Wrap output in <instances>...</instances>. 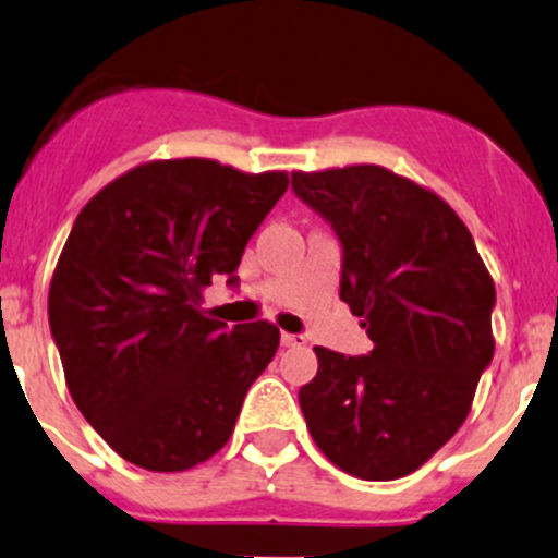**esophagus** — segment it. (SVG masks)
Here are the masks:
<instances>
[{"mask_svg":"<svg viewBox=\"0 0 558 558\" xmlns=\"http://www.w3.org/2000/svg\"><path fill=\"white\" fill-rule=\"evenodd\" d=\"M280 342H283V348H304V344H307V337H304V333H286L283 331Z\"/></svg>","mask_w":558,"mask_h":558,"instance_id":"esophagus-1","label":"esophagus"}]
</instances>
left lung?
<instances>
[{"label": "left lung", "instance_id": "obj_1", "mask_svg": "<svg viewBox=\"0 0 558 558\" xmlns=\"http://www.w3.org/2000/svg\"><path fill=\"white\" fill-rule=\"evenodd\" d=\"M291 190L337 232L339 299L374 348H315L299 390L315 444L344 473L390 481L417 471L460 430L495 355V283L460 216L379 166L291 173Z\"/></svg>", "mask_w": 558, "mask_h": 558}]
</instances>
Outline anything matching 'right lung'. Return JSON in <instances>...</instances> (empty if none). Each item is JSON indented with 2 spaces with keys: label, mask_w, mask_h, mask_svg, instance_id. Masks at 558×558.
Here are the masks:
<instances>
[{
  "label": "right lung",
  "mask_w": 558,
  "mask_h": 558,
  "mask_svg": "<svg viewBox=\"0 0 558 558\" xmlns=\"http://www.w3.org/2000/svg\"><path fill=\"white\" fill-rule=\"evenodd\" d=\"M286 190L283 171L186 157L133 168L80 210L47 315L74 403L122 460L179 473L230 441L280 331L214 320L203 289L216 275L238 286L245 243Z\"/></svg>",
  "instance_id": "obj_1"
}]
</instances>
